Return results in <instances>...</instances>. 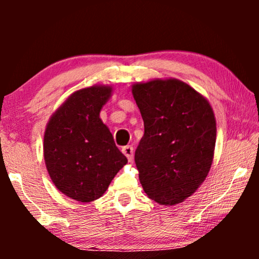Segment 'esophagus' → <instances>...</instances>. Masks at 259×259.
I'll return each instance as SVG.
<instances>
[{
	"mask_svg": "<svg viewBox=\"0 0 259 259\" xmlns=\"http://www.w3.org/2000/svg\"><path fill=\"white\" fill-rule=\"evenodd\" d=\"M122 153L126 155L127 159H128L130 162L133 161V158H134V151H133V147L131 146V145H127V146L122 147Z\"/></svg>",
	"mask_w": 259,
	"mask_h": 259,
	"instance_id": "1",
	"label": "esophagus"
}]
</instances>
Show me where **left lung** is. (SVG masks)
I'll return each mask as SVG.
<instances>
[{
    "label": "left lung",
    "mask_w": 259,
    "mask_h": 259,
    "mask_svg": "<svg viewBox=\"0 0 259 259\" xmlns=\"http://www.w3.org/2000/svg\"><path fill=\"white\" fill-rule=\"evenodd\" d=\"M132 94L145 127L134 154L141 186L159 204L182 203L210 172L217 136L213 109L178 79L137 82Z\"/></svg>",
    "instance_id": "obj_1"
}]
</instances>
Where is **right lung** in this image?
<instances>
[{
	"label": "right lung",
	"instance_id": "right-lung-1",
	"mask_svg": "<svg viewBox=\"0 0 259 259\" xmlns=\"http://www.w3.org/2000/svg\"><path fill=\"white\" fill-rule=\"evenodd\" d=\"M112 93L113 87L105 84L74 92L46 126L44 157L49 177L60 192L81 203L100 198L127 164L100 119Z\"/></svg>",
	"mask_w": 259,
	"mask_h": 259
}]
</instances>
